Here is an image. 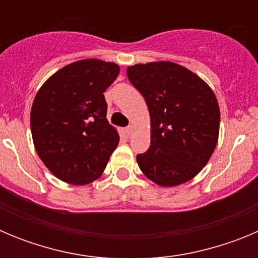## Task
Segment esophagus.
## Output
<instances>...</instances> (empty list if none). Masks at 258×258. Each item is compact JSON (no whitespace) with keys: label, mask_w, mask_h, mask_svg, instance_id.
Wrapping results in <instances>:
<instances>
[{"label":"esophagus","mask_w":258,"mask_h":258,"mask_svg":"<svg viewBox=\"0 0 258 258\" xmlns=\"http://www.w3.org/2000/svg\"><path fill=\"white\" fill-rule=\"evenodd\" d=\"M133 132H134V126H133V125H129V126L126 127L127 136H133Z\"/></svg>","instance_id":"esophagus-1"}]
</instances>
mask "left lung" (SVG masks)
<instances>
[{"label": "left lung", "instance_id": "left-lung-1", "mask_svg": "<svg viewBox=\"0 0 258 258\" xmlns=\"http://www.w3.org/2000/svg\"><path fill=\"white\" fill-rule=\"evenodd\" d=\"M126 75L151 118L150 149L137 156L142 173L161 187L192 179L217 146L220 107L213 90L173 61L129 66Z\"/></svg>", "mask_w": 258, "mask_h": 258}]
</instances>
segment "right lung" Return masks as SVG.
I'll list each match as a JSON object with an SVG mask.
<instances>
[{"mask_svg": "<svg viewBox=\"0 0 258 258\" xmlns=\"http://www.w3.org/2000/svg\"><path fill=\"white\" fill-rule=\"evenodd\" d=\"M120 67L83 59L49 77L31 109L33 145L41 161L60 181L88 184L102 175L120 137L107 120L103 93Z\"/></svg>", "mask_w": 258, "mask_h": 258, "instance_id": "add662e5", "label": "right lung"}]
</instances>
